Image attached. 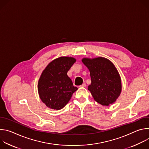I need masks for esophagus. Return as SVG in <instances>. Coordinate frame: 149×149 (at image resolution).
<instances>
[{"label": "esophagus", "instance_id": "34e87169", "mask_svg": "<svg viewBox=\"0 0 149 149\" xmlns=\"http://www.w3.org/2000/svg\"><path fill=\"white\" fill-rule=\"evenodd\" d=\"M79 87H86V84H82L81 86H79Z\"/></svg>", "mask_w": 149, "mask_h": 149}]
</instances>
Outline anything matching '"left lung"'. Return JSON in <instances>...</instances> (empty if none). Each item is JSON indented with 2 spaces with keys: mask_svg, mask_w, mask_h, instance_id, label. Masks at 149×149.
Returning a JSON list of instances; mask_svg holds the SVG:
<instances>
[{
  "mask_svg": "<svg viewBox=\"0 0 149 149\" xmlns=\"http://www.w3.org/2000/svg\"><path fill=\"white\" fill-rule=\"evenodd\" d=\"M82 62L90 72L91 83L88 90L94 100L103 106L116 102L121 94L122 86L114 63L104 57L84 58Z\"/></svg>",
  "mask_w": 149,
  "mask_h": 149,
  "instance_id": "obj_1",
  "label": "left lung"
}]
</instances>
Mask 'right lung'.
I'll return each instance as SVG.
<instances>
[{"label": "right lung", "instance_id": "right-lung-1", "mask_svg": "<svg viewBox=\"0 0 149 149\" xmlns=\"http://www.w3.org/2000/svg\"><path fill=\"white\" fill-rule=\"evenodd\" d=\"M75 61L73 57L61 56L49 63L42 71L38 83V91L41 101L48 108L62 109L78 90L67 75Z\"/></svg>", "mask_w": 149, "mask_h": 149}]
</instances>
